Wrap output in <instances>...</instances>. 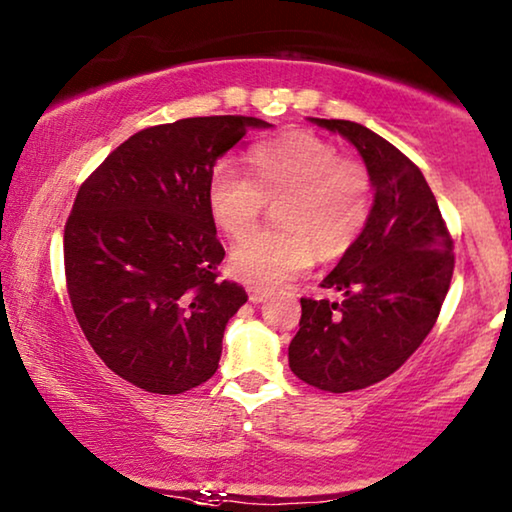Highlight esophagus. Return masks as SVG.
<instances>
[{"label": "esophagus", "mask_w": 512, "mask_h": 512, "mask_svg": "<svg viewBox=\"0 0 512 512\" xmlns=\"http://www.w3.org/2000/svg\"><path fill=\"white\" fill-rule=\"evenodd\" d=\"M247 293H249V302H254V305H261V302L268 300L270 291H265L261 286H254V284H247Z\"/></svg>", "instance_id": "esophagus-1"}]
</instances>
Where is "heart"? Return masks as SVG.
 <instances>
[{"mask_svg":"<svg viewBox=\"0 0 512 512\" xmlns=\"http://www.w3.org/2000/svg\"><path fill=\"white\" fill-rule=\"evenodd\" d=\"M251 178L231 164L212 168L207 210L231 238L255 225L268 200H279L277 229L244 236L231 270L256 286H279L323 258L353 247L372 217V177L360 161L314 131H286L247 152Z\"/></svg>","mask_w":512,"mask_h":512,"instance_id":"b5f03b06","label":"heart"}]
</instances>
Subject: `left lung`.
Segmentation results:
<instances>
[{"mask_svg": "<svg viewBox=\"0 0 512 512\" xmlns=\"http://www.w3.org/2000/svg\"><path fill=\"white\" fill-rule=\"evenodd\" d=\"M311 122L360 152L374 205L365 231L321 281L344 300H300L288 365L318 390L351 392L388 379L425 342L453 279V238L425 175L395 145L348 120Z\"/></svg>", "mask_w": 512, "mask_h": 512, "instance_id": "left-lung-1", "label": "left lung"}]
</instances>
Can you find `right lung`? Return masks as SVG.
Wrapping results in <instances>:
<instances>
[{
    "label": "right lung",
    "mask_w": 512,
    "mask_h": 512,
    "mask_svg": "<svg viewBox=\"0 0 512 512\" xmlns=\"http://www.w3.org/2000/svg\"><path fill=\"white\" fill-rule=\"evenodd\" d=\"M268 127L214 115L143 129L80 187L64 228L71 307L94 353L136 388L180 395L217 372L247 293L219 281L207 182L249 129Z\"/></svg>",
    "instance_id": "1"
}]
</instances>
